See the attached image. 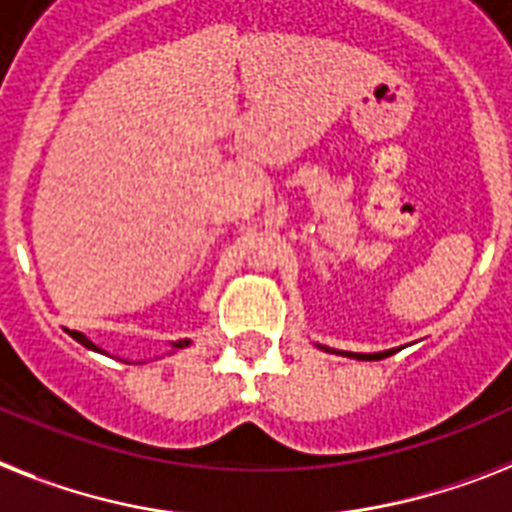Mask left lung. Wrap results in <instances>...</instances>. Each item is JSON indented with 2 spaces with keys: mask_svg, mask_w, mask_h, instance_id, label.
Wrapping results in <instances>:
<instances>
[{
  "mask_svg": "<svg viewBox=\"0 0 512 512\" xmlns=\"http://www.w3.org/2000/svg\"><path fill=\"white\" fill-rule=\"evenodd\" d=\"M323 352H334V355H342V357H355V360H384V357L394 355L397 350H386V352H339V350H331V347H323L318 344Z\"/></svg>",
  "mask_w": 512,
  "mask_h": 512,
  "instance_id": "8db88e82",
  "label": "left lung"
}]
</instances>
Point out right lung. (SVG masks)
<instances>
[{
  "instance_id": "add662e5",
  "label": "right lung",
  "mask_w": 512,
  "mask_h": 512,
  "mask_svg": "<svg viewBox=\"0 0 512 512\" xmlns=\"http://www.w3.org/2000/svg\"><path fill=\"white\" fill-rule=\"evenodd\" d=\"M68 334L73 336V339H76V342H81L83 347H89V350H97V352H102V350H99V347H97V344L91 342V339H86V336H83L81 331H68ZM189 344H191V339H178V342H173V344H170V352H176V350H184V347H189Z\"/></svg>"
}]
</instances>
